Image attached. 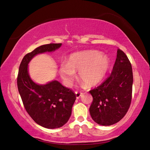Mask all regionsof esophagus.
<instances>
[{"label": "esophagus", "mask_w": 150, "mask_h": 150, "mask_svg": "<svg viewBox=\"0 0 150 150\" xmlns=\"http://www.w3.org/2000/svg\"><path fill=\"white\" fill-rule=\"evenodd\" d=\"M75 95H76V98H77V99H79V98H80L82 95V93H81V92L76 91L75 92Z\"/></svg>", "instance_id": "obj_1"}]
</instances>
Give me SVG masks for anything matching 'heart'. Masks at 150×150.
<instances>
[{
	"label": "heart",
	"instance_id": "obj_1",
	"mask_svg": "<svg viewBox=\"0 0 150 150\" xmlns=\"http://www.w3.org/2000/svg\"><path fill=\"white\" fill-rule=\"evenodd\" d=\"M111 60L106 54L96 50H86L71 54L68 62L59 66L60 77L66 86L72 83L75 72L88 87H93L103 80L109 70Z\"/></svg>",
	"mask_w": 150,
	"mask_h": 150
}]
</instances>
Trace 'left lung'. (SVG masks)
Masks as SVG:
<instances>
[{"label": "left lung", "mask_w": 150, "mask_h": 150, "mask_svg": "<svg viewBox=\"0 0 150 150\" xmlns=\"http://www.w3.org/2000/svg\"><path fill=\"white\" fill-rule=\"evenodd\" d=\"M132 86L131 63L126 54L119 49L110 77L90 91L93 97L90 108L92 119L102 126L113 125L120 121L131 104Z\"/></svg>", "instance_id": "1"}]
</instances>
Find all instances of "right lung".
I'll return each instance as SVG.
<instances>
[{
	"mask_svg": "<svg viewBox=\"0 0 150 150\" xmlns=\"http://www.w3.org/2000/svg\"><path fill=\"white\" fill-rule=\"evenodd\" d=\"M61 46L49 44L37 47L24 57L18 69L17 86L25 109L37 124L48 129L60 128L68 122L75 95L57 81L37 84L30 77L28 64L39 54L55 52Z\"/></svg>",
	"mask_w": 150,
	"mask_h": 150,
	"instance_id": "add662e5",
	"label": "right lung"
}]
</instances>
